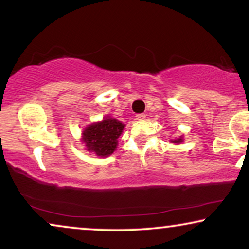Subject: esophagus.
Wrapping results in <instances>:
<instances>
[{"instance_id":"1","label":"esophagus","mask_w":249,"mask_h":249,"mask_svg":"<svg viewBox=\"0 0 249 249\" xmlns=\"http://www.w3.org/2000/svg\"><path fill=\"white\" fill-rule=\"evenodd\" d=\"M145 118H146L145 114H137V115H136V120H144Z\"/></svg>"}]
</instances>
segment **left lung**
Segmentation results:
<instances>
[{
  "mask_svg": "<svg viewBox=\"0 0 249 249\" xmlns=\"http://www.w3.org/2000/svg\"><path fill=\"white\" fill-rule=\"evenodd\" d=\"M170 142H173V144H176V145L181 144V142H183V137H182V136H180L179 138H176V139H170Z\"/></svg>",
  "mask_w": 249,
  "mask_h": 249,
  "instance_id": "8db88e82",
  "label": "left lung"
}]
</instances>
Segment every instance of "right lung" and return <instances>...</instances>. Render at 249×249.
<instances>
[{
    "instance_id": "add662e5",
    "label": "right lung",
    "mask_w": 249,
    "mask_h": 249,
    "mask_svg": "<svg viewBox=\"0 0 249 249\" xmlns=\"http://www.w3.org/2000/svg\"><path fill=\"white\" fill-rule=\"evenodd\" d=\"M124 124L117 119L105 115L103 120L88 124L81 132V142L86 151L94 153L98 158L111 155L118 146V138L124 129Z\"/></svg>"
}]
</instances>
